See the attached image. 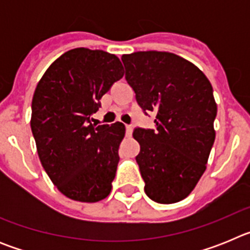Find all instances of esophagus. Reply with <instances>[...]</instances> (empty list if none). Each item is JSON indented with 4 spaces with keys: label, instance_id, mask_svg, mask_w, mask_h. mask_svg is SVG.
Returning a JSON list of instances; mask_svg holds the SVG:
<instances>
[{
    "label": "esophagus",
    "instance_id": "1",
    "mask_svg": "<svg viewBox=\"0 0 250 250\" xmlns=\"http://www.w3.org/2000/svg\"><path fill=\"white\" fill-rule=\"evenodd\" d=\"M126 134L129 136L132 134V126H131V125H126Z\"/></svg>",
    "mask_w": 250,
    "mask_h": 250
}]
</instances>
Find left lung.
Instances as JSON below:
<instances>
[{
	"label": "left lung",
	"mask_w": 250,
	"mask_h": 250,
	"mask_svg": "<svg viewBox=\"0 0 250 250\" xmlns=\"http://www.w3.org/2000/svg\"><path fill=\"white\" fill-rule=\"evenodd\" d=\"M125 79L156 129L134 130L136 163L150 199L173 204L193 191L207 169L215 140L216 103L210 81L190 61L164 51L121 57Z\"/></svg>",
	"instance_id": "8db88e82"
}]
</instances>
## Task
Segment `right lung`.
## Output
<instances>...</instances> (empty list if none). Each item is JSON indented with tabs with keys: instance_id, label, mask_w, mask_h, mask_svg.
<instances>
[{
	"instance_id": "right-lung-1",
	"label": "right lung",
	"mask_w": 250,
	"mask_h": 250,
	"mask_svg": "<svg viewBox=\"0 0 250 250\" xmlns=\"http://www.w3.org/2000/svg\"><path fill=\"white\" fill-rule=\"evenodd\" d=\"M123 76L119 57L79 47L55 60L37 83L31 114L37 154L70 199L96 203L111 191L125 126L118 121L95 127L90 118Z\"/></svg>"
}]
</instances>
